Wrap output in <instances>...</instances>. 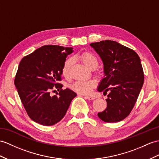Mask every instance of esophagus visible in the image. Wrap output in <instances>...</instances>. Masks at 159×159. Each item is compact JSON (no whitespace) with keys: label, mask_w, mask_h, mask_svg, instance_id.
I'll use <instances>...</instances> for the list:
<instances>
[{"label":"esophagus","mask_w":159,"mask_h":159,"mask_svg":"<svg viewBox=\"0 0 159 159\" xmlns=\"http://www.w3.org/2000/svg\"><path fill=\"white\" fill-rule=\"evenodd\" d=\"M85 98L88 100H94V96H85Z\"/></svg>","instance_id":"obj_1"}]
</instances>
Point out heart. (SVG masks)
Listing matches in <instances>:
<instances>
[{"label": "heart", "mask_w": 159, "mask_h": 159, "mask_svg": "<svg viewBox=\"0 0 159 159\" xmlns=\"http://www.w3.org/2000/svg\"><path fill=\"white\" fill-rule=\"evenodd\" d=\"M79 58L88 68L91 69H94L98 66V58L92 52H83L79 56ZM73 64V59L72 57H69L64 61L63 67H62V73L65 77H69L70 75L71 68ZM96 82L94 80H77L71 84V88L79 94H88L91 92L92 89L96 86Z\"/></svg>", "instance_id": "b5f03b06"}]
</instances>
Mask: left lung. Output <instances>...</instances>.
<instances>
[{"instance_id":"left-lung-1","label":"left lung","mask_w":159,"mask_h":159,"mask_svg":"<svg viewBox=\"0 0 159 159\" xmlns=\"http://www.w3.org/2000/svg\"><path fill=\"white\" fill-rule=\"evenodd\" d=\"M90 46L104 63L105 77L98 90L104 94L109 92L106 109L98 113V117L107 123L122 121L132 111L144 84L140 57L132 49L115 41L106 40Z\"/></svg>"}]
</instances>
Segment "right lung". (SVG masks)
Listing matches in <instances>:
<instances>
[{"mask_svg":"<svg viewBox=\"0 0 159 159\" xmlns=\"http://www.w3.org/2000/svg\"><path fill=\"white\" fill-rule=\"evenodd\" d=\"M73 48L56 45L44 46L25 56L19 63L14 84L26 113L31 119L42 125L56 124L63 118L74 92L63 90L62 67ZM55 89L59 95L51 97Z\"/></svg>","mask_w":159,"mask_h":159,"instance_id":"1","label":"right lung"}]
</instances>
